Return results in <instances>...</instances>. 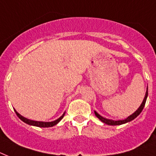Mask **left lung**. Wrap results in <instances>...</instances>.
<instances>
[{
    "label": "left lung",
    "mask_w": 156,
    "mask_h": 156,
    "mask_svg": "<svg viewBox=\"0 0 156 156\" xmlns=\"http://www.w3.org/2000/svg\"><path fill=\"white\" fill-rule=\"evenodd\" d=\"M147 95H148V88H147V92H146L145 97H144V100H143V103L141 104L140 107L138 108V110H136V111L134 112L133 114H132V115H130L129 116H128V117H127L126 119H125V120H120V121H113V120H109V119H107V118H104V117H103L102 116H100V114L95 111V116H97L98 118L100 119V121H102V122L107 124V125H108V126H119V125H122V124L129 122V121H133V119H135L136 117H137V116H138V115L141 113V112H142L143 108H144V106H145V104H146V101H147Z\"/></svg>",
    "instance_id": "left-lung-1"
}]
</instances>
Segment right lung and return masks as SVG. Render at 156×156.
I'll return each instance as SVG.
<instances>
[{
    "instance_id": "right-lung-1",
    "label": "right lung",
    "mask_w": 156,
    "mask_h": 156,
    "mask_svg": "<svg viewBox=\"0 0 156 156\" xmlns=\"http://www.w3.org/2000/svg\"><path fill=\"white\" fill-rule=\"evenodd\" d=\"M14 111H15L17 116H18V117H19V118L23 121V122H25V123L28 124V125H30V126H38V127H44V128H45V127H52V126H56V124L58 123L59 121H61V119L64 117V116H65V112H64L63 115H62L60 118L56 120V121H51V122H44V121H32V120H29V119L26 118V117H24V116H21L20 114L18 113L15 109H14Z\"/></svg>"
}]
</instances>
